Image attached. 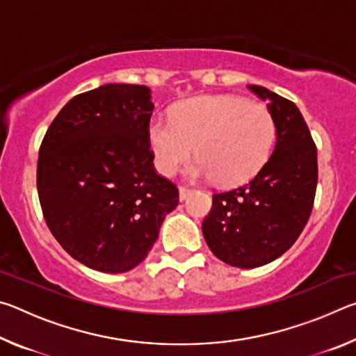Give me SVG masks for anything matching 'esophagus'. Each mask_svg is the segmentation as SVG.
<instances>
[{"label":"esophagus","instance_id":"1","mask_svg":"<svg viewBox=\"0 0 356 356\" xmlns=\"http://www.w3.org/2000/svg\"><path fill=\"white\" fill-rule=\"evenodd\" d=\"M191 193H193V190L186 188V186H179V200L180 201H185L186 197L191 195Z\"/></svg>","mask_w":356,"mask_h":356}]
</instances>
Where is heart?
Wrapping results in <instances>:
<instances>
[{"mask_svg": "<svg viewBox=\"0 0 356 356\" xmlns=\"http://www.w3.org/2000/svg\"><path fill=\"white\" fill-rule=\"evenodd\" d=\"M276 140L273 114L262 104L236 95H200L180 102L172 118H155L147 127L154 163L172 176L195 150L190 179L238 185L267 163Z\"/></svg>", "mask_w": 356, "mask_h": 356, "instance_id": "obj_1", "label": "heart"}]
</instances>
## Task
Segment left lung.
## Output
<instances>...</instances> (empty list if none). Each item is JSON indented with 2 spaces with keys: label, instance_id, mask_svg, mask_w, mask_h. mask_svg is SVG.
Listing matches in <instances>:
<instances>
[{
  "label": "left lung",
  "instance_id": "left-lung-1",
  "mask_svg": "<svg viewBox=\"0 0 356 356\" xmlns=\"http://www.w3.org/2000/svg\"><path fill=\"white\" fill-rule=\"evenodd\" d=\"M276 122L273 154L248 184L212 196L202 221L210 251L232 267L256 268L291 248L309 220L317 188V149L293 102L250 84Z\"/></svg>",
  "mask_w": 356,
  "mask_h": 356
}]
</instances>
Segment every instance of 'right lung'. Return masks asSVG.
Returning a JSON list of instances; mask_svg holds the SVG:
<instances>
[{
    "instance_id": "add662e5",
    "label": "right lung",
    "mask_w": 356,
    "mask_h": 356,
    "mask_svg": "<svg viewBox=\"0 0 356 356\" xmlns=\"http://www.w3.org/2000/svg\"><path fill=\"white\" fill-rule=\"evenodd\" d=\"M152 111L147 86L104 84L67 102L40 144L38 193L47 226L97 272L124 273L143 262L179 204L176 185L152 163Z\"/></svg>"
}]
</instances>
